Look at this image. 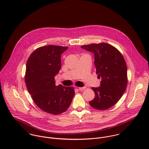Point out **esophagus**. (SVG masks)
<instances>
[{"label": "esophagus", "mask_w": 149, "mask_h": 149, "mask_svg": "<svg viewBox=\"0 0 149 149\" xmlns=\"http://www.w3.org/2000/svg\"><path fill=\"white\" fill-rule=\"evenodd\" d=\"M85 87H84V86H83V87H79V89L80 91H83V90L85 89Z\"/></svg>", "instance_id": "esophagus-1"}]
</instances>
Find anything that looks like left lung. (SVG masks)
Masks as SVG:
<instances>
[{
    "instance_id": "1",
    "label": "left lung",
    "mask_w": 149,
    "mask_h": 149,
    "mask_svg": "<svg viewBox=\"0 0 149 149\" xmlns=\"http://www.w3.org/2000/svg\"><path fill=\"white\" fill-rule=\"evenodd\" d=\"M81 47L94 54L97 78L102 79L99 87H92L95 98L91 106L104 110L114 106L121 98L127 84V69L120 52L106 43L83 45Z\"/></svg>"
}]
</instances>
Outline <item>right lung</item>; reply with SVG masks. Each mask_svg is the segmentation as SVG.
<instances>
[{"label":"right lung","mask_w":149,"mask_h":149,"mask_svg":"<svg viewBox=\"0 0 149 149\" xmlns=\"http://www.w3.org/2000/svg\"><path fill=\"white\" fill-rule=\"evenodd\" d=\"M68 48L54 45L38 47L26 64L25 83L29 92L37 106L53 115L65 112L74 95L72 86H56L54 81L61 68V55Z\"/></svg>","instance_id":"right-lung-1"}]
</instances>
